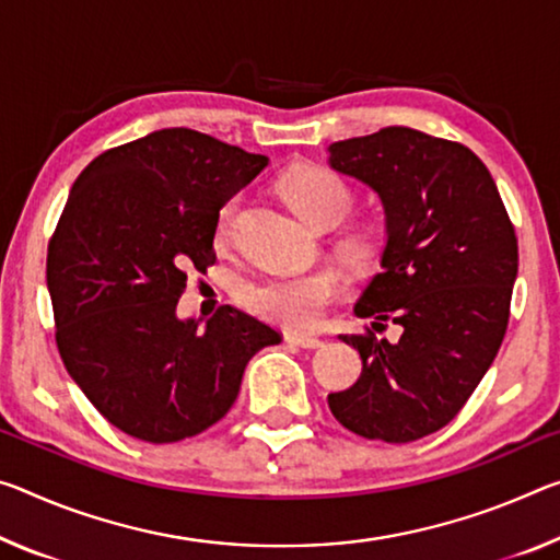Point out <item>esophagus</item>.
<instances>
[{
    "mask_svg": "<svg viewBox=\"0 0 560 560\" xmlns=\"http://www.w3.org/2000/svg\"><path fill=\"white\" fill-rule=\"evenodd\" d=\"M287 341L301 346V349H322L324 341L316 339V336H299V334H287Z\"/></svg>",
    "mask_w": 560,
    "mask_h": 560,
    "instance_id": "34e87169",
    "label": "esophagus"
}]
</instances>
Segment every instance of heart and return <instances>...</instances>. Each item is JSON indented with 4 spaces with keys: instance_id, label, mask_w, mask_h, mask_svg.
Here are the masks:
<instances>
[{
    "instance_id": "b5f03b06",
    "label": "heart",
    "mask_w": 560,
    "mask_h": 560,
    "mask_svg": "<svg viewBox=\"0 0 560 560\" xmlns=\"http://www.w3.org/2000/svg\"><path fill=\"white\" fill-rule=\"evenodd\" d=\"M279 189L308 224L334 226L353 207V189L341 174L324 164H296L279 179ZM238 197L221 203L217 214V242L232 232ZM339 259L351 271H366L378 259L381 226L371 219H353L334 238ZM346 294V277L339 266H316L301 273H273V277L246 281L238 289L242 304L266 322L291 331H306L322 322L324 314Z\"/></svg>"
}]
</instances>
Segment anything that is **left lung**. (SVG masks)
Returning a JSON list of instances; mask_svg holds the SVG:
<instances>
[{"label": "left lung", "mask_w": 560, "mask_h": 560, "mask_svg": "<svg viewBox=\"0 0 560 560\" xmlns=\"http://www.w3.org/2000/svg\"><path fill=\"white\" fill-rule=\"evenodd\" d=\"M328 164L369 184L386 211L381 273L357 304L396 345L341 334L361 376L328 394L336 421L363 439L408 443L466 406L501 349L518 273V238L493 176L471 149L408 127L334 141Z\"/></svg>", "instance_id": "left-lung-1"}]
</instances>
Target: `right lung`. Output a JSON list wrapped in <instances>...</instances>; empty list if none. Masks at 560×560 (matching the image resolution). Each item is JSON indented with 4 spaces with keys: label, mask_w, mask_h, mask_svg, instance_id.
<instances>
[{
    "label": "right lung",
    "mask_w": 560,
    "mask_h": 560,
    "mask_svg": "<svg viewBox=\"0 0 560 560\" xmlns=\"http://www.w3.org/2000/svg\"><path fill=\"white\" fill-rule=\"evenodd\" d=\"M269 159L194 129L106 149L77 176L47 248L57 349L106 421L139 441L207 431L248 359L281 334L236 306L179 322L186 273L217 261L221 203Z\"/></svg>",
    "instance_id": "right-lung-1"
}]
</instances>
